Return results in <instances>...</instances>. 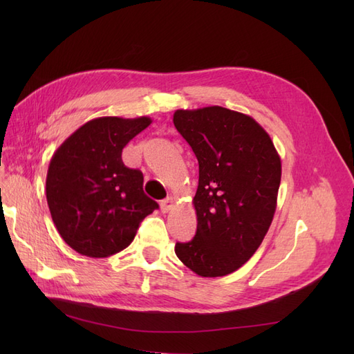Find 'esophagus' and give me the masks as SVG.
<instances>
[{"mask_svg":"<svg viewBox=\"0 0 354 354\" xmlns=\"http://www.w3.org/2000/svg\"><path fill=\"white\" fill-rule=\"evenodd\" d=\"M173 205H174V199L171 196H167L165 199L160 201V209L164 212H168L171 208H173Z\"/></svg>","mask_w":354,"mask_h":354,"instance_id":"esophagus-1","label":"esophagus"}]
</instances>
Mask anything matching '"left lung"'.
<instances>
[{
  "label": "left lung",
  "mask_w": 354,
  "mask_h": 354,
  "mask_svg": "<svg viewBox=\"0 0 354 354\" xmlns=\"http://www.w3.org/2000/svg\"><path fill=\"white\" fill-rule=\"evenodd\" d=\"M173 121L199 164L196 234L177 242L176 254L199 276L230 274L251 259L270 227L281 158L270 136L245 113L208 106L178 109Z\"/></svg>",
  "instance_id": "obj_1"
}]
</instances>
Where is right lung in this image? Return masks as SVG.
<instances>
[{
	"mask_svg": "<svg viewBox=\"0 0 354 354\" xmlns=\"http://www.w3.org/2000/svg\"><path fill=\"white\" fill-rule=\"evenodd\" d=\"M147 116L95 118L71 134L53 155L47 203L57 232L72 250L104 259L122 251L142 220L158 208L145 195L143 174L122 162V149L151 125Z\"/></svg>",
	"mask_w": 354,
	"mask_h": 354,
	"instance_id": "add662e5",
	"label": "right lung"
}]
</instances>
